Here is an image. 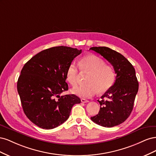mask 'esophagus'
I'll use <instances>...</instances> for the list:
<instances>
[{
    "label": "esophagus",
    "mask_w": 156,
    "mask_h": 156,
    "mask_svg": "<svg viewBox=\"0 0 156 156\" xmlns=\"http://www.w3.org/2000/svg\"><path fill=\"white\" fill-rule=\"evenodd\" d=\"M81 101L82 103H88V102H89L88 100H86V99H84V98H81Z\"/></svg>",
    "instance_id": "obj_1"
}]
</instances>
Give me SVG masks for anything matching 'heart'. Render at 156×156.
Here are the masks:
<instances>
[{
	"label": "heart",
	"instance_id": "1",
	"mask_svg": "<svg viewBox=\"0 0 156 156\" xmlns=\"http://www.w3.org/2000/svg\"><path fill=\"white\" fill-rule=\"evenodd\" d=\"M79 68L83 73H89L87 80L88 83L74 88L72 92L83 98H91L98 92L103 94L107 92L116 79V74L110 66L105 64L104 61L98 56L88 55L83 57L79 62ZM79 68L75 62L69 64L66 72V77L71 85L75 87L78 83Z\"/></svg>",
	"mask_w": 156,
	"mask_h": 156
}]
</instances>
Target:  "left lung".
I'll return each mask as SVG.
<instances>
[{
  "label": "left lung",
  "mask_w": 156,
  "mask_h": 156,
  "mask_svg": "<svg viewBox=\"0 0 156 156\" xmlns=\"http://www.w3.org/2000/svg\"><path fill=\"white\" fill-rule=\"evenodd\" d=\"M90 49L100 54L110 62L116 74L112 87L101 96V100H98L100 104L98 115L90 119L103 127L118 126L123 123L133 110L139 90L135 68L123 55L107 47H93Z\"/></svg>",
  "instance_id": "8db88e82"
}]
</instances>
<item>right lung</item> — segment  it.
Listing matches in <instances>:
<instances>
[{"label": "right lung", "instance_id": "1", "mask_svg": "<svg viewBox=\"0 0 156 156\" xmlns=\"http://www.w3.org/2000/svg\"><path fill=\"white\" fill-rule=\"evenodd\" d=\"M81 52L69 47H53L36 54L22 68L17 92L25 114L37 126L55 128L68 120L72 107L81 103L74 94H60L68 90V66Z\"/></svg>", "mask_w": 156, "mask_h": 156}]
</instances>
